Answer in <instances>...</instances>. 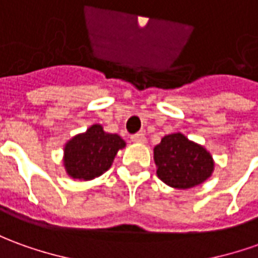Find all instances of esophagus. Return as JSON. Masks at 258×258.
<instances>
[{
    "instance_id": "34e87169",
    "label": "esophagus",
    "mask_w": 258,
    "mask_h": 258,
    "mask_svg": "<svg viewBox=\"0 0 258 258\" xmlns=\"http://www.w3.org/2000/svg\"><path fill=\"white\" fill-rule=\"evenodd\" d=\"M131 141L136 144H144L147 141V138L144 134H134V136L131 137Z\"/></svg>"
}]
</instances>
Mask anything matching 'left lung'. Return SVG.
<instances>
[{
  "mask_svg": "<svg viewBox=\"0 0 258 258\" xmlns=\"http://www.w3.org/2000/svg\"><path fill=\"white\" fill-rule=\"evenodd\" d=\"M157 176L175 189H189L209 179L215 171L213 157L203 145L182 133L162 137L154 148Z\"/></svg>",
  "mask_w": 258,
  "mask_h": 258,
  "instance_id": "8db88e82",
  "label": "left lung"
}]
</instances>
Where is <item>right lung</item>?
I'll return each mask as SVG.
<instances>
[{"label":"right lung","instance_id":"add662e5","mask_svg":"<svg viewBox=\"0 0 258 258\" xmlns=\"http://www.w3.org/2000/svg\"><path fill=\"white\" fill-rule=\"evenodd\" d=\"M125 147L118 134L106 133L93 124L85 133L73 136L63 147V166L70 178L90 180L110 169L117 152Z\"/></svg>","mask_w":258,"mask_h":258}]
</instances>
